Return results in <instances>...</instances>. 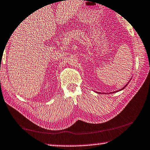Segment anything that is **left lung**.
Returning <instances> with one entry per match:
<instances>
[{"label":"left lung","instance_id":"obj_1","mask_svg":"<svg viewBox=\"0 0 150 150\" xmlns=\"http://www.w3.org/2000/svg\"><path fill=\"white\" fill-rule=\"evenodd\" d=\"M130 81H131V80H129V82H128V83L127 84H126V85L125 86H124V87L122 88H121V89H120V90H119V91H114V92H112V93H116V92H118V91H122V90H123L124 89V88H125V87H126V86H127V84H129V82Z\"/></svg>","mask_w":150,"mask_h":150}]
</instances>
